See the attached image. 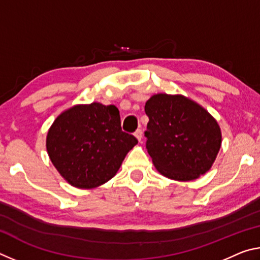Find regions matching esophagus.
<instances>
[{
	"mask_svg": "<svg viewBox=\"0 0 260 260\" xmlns=\"http://www.w3.org/2000/svg\"><path fill=\"white\" fill-rule=\"evenodd\" d=\"M134 135H135V138L138 139L139 142H141V140H142V138H143V132L141 131V129H136Z\"/></svg>",
	"mask_w": 260,
	"mask_h": 260,
	"instance_id": "esophagus-1",
	"label": "esophagus"
}]
</instances>
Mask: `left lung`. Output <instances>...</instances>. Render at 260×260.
Here are the masks:
<instances>
[{
	"instance_id": "8db88e82",
	"label": "left lung",
	"mask_w": 260,
	"mask_h": 260,
	"mask_svg": "<svg viewBox=\"0 0 260 260\" xmlns=\"http://www.w3.org/2000/svg\"><path fill=\"white\" fill-rule=\"evenodd\" d=\"M144 136L153 165L164 177L191 181L212 167L221 147L217 120L183 95L155 94L144 105Z\"/></svg>"
}]
</instances>
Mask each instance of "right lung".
Returning <instances> with one entry per match:
<instances>
[{"mask_svg": "<svg viewBox=\"0 0 260 260\" xmlns=\"http://www.w3.org/2000/svg\"><path fill=\"white\" fill-rule=\"evenodd\" d=\"M136 143L133 135L121 131L119 110L99 102L65 110L46 140L56 170L79 189L96 188L112 179Z\"/></svg>", "mask_w": 260, "mask_h": 260, "instance_id": "add662e5", "label": "right lung"}]
</instances>
